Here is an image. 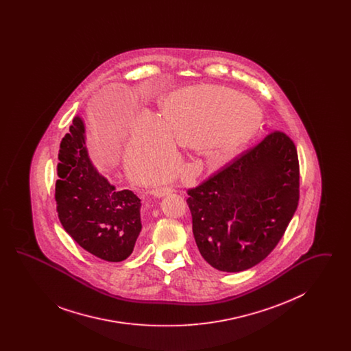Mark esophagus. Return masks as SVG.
I'll list each match as a JSON object with an SVG mask.
<instances>
[{"mask_svg":"<svg viewBox=\"0 0 351 351\" xmlns=\"http://www.w3.org/2000/svg\"><path fill=\"white\" fill-rule=\"evenodd\" d=\"M173 192V188L171 186H162V188H155L151 191V195H154L155 197H163L167 196L169 193Z\"/></svg>","mask_w":351,"mask_h":351,"instance_id":"esophagus-1","label":"esophagus"}]
</instances>
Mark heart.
Listing matches in <instances>:
<instances>
[{
  "mask_svg": "<svg viewBox=\"0 0 351 351\" xmlns=\"http://www.w3.org/2000/svg\"><path fill=\"white\" fill-rule=\"evenodd\" d=\"M261 121L259 106L246 96L210 85L188 86L165 100L163 117L145 112L136 118L126 162L135 171L171 167L178 158L173 139L225 162L249 145Z\"/></svg>",
  "mask_w": 351,
  "mask_h": 351,
  "instance_id": "b5f03b06",
  "label": "heart"
}]
</instances>
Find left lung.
<instances>
[{
    "label": "left lung",
    "mask_w": 351,
    "mask_h": 351,
    "mask_svg": "<svg viewBox=\"0 0 351 351\" xmlns=\"http://www.w3.org/2000/svg\"><path fill=\"white\" fill-rule=\"evenodd\" d=\"M299 186L296 146L287 134L272 132L188 189L201 256L223 272L245 271L262 262L298 209Z\"/></svg>",
    "instance_id": "left-lung-1"
}]
</instances>
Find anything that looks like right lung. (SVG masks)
<instances>
[{"label":"right lung","instance_id":"right-lung-1","mask_svg":"<svg viewBox=\"0 0 351 351\" xmlns=\"http://www.w3.org/2000/svg\"><path fill=\"white\" fill-rule=\"evenodd\" d=\"M58 158L55 200L64 230L92 255L125 261L142 230L141 200L129 189L117 191L93 166L79 116L62 139Z\"/></svg>","mask_w":351,"mask_h":351}]
</instances>
